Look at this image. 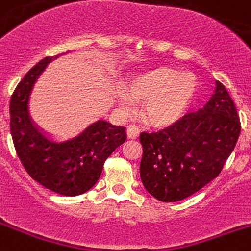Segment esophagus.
Wrapping results in <instances>:
<instances>
[{
	"label": "esophagus",
	"mask_w": 251,
	"mask_h": 251,
	"mask_svg": "<svg viewBox=\"0 0 251 251\" xmlns=\"http://www.w3.org/2000/svg\"><path fill=\"white\" fill-rule=\"evenodd\" d=\"M126 132H127L128 138L135 140V138H137L138 135H140V128H138L136 125H130L127 127V130H126Z\"/></svg>",
	"instance_id": "1"
}]
</instances>
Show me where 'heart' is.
Here are the masks:
<instances>
[{
	"label": "heart",
	"instance_id": "heart-1",
	"mask_svg": "<svg viewBox=\"0 0 251 251\" xmlns=\"http://www.w3.org/2000/svg\"><path fill=\"white\" fill-rule=\"evenodd\" d=\"M196 79L190 75L170 69H157L140 75L128 84V97L133 100L147 101L146 120L158 127H167L176 123L193 100ZM126 109L130 101L121 100Z\"/></svg>",
	"mask_w": 251,
	"mask_h": 251
}]
</instances>
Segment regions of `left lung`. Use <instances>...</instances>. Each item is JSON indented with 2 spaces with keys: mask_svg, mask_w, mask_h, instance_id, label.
Masks as SVG:
<instances>
[{
  "mask_svg": "<svg viewBox=\"0 0 251 251\" xmlns=\"http://www.w3.org/2000/svg\"><path fill=\"white\" fill-rule=\"evenodd\" d=\"M239 135L234 101L216 81L212 97L202 109L158 132L141 133L143 186L163 202L189 198L220 175Z\"/></svg>",
  "mask_w": 251,
  "mask_h": 251,
  "instance_id": "8db88e82",
  "label": "left lung"
}]
</instances>
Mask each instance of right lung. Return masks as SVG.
<instances>
[{
    "label": "right lung",
    "instance_id": "right-lung-1",
    "mask_svg": "<svg viewBox=\"0 0 251 251\" xmlns=\"http://www.w3.org/2000/svg\"><path fill=\"white\" fill-rule=\"evenodd\" d=\"M57 56L39 61L19 82L9 103V125L26 173L53 193L77 196L96 185L106 158L125 142L126 131L124 126L98 120L77 137L56 143L36 128L29 116V96L41 72Z\"/></svg>",
    "mask_w": 251,
    "mask_h": 251
}]
</instances>
